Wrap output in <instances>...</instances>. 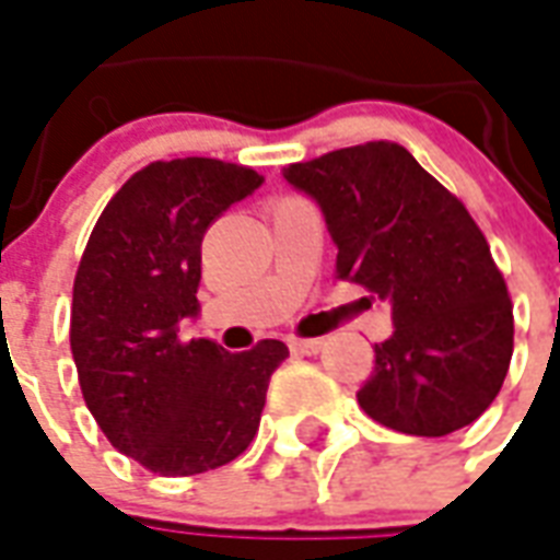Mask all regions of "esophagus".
<instances>
[{
    "mask_svg": "<svg viewBox=\"0 0 560 560\" xmlns=\"http://www.w3.org/2000/svg\"><path fill=\"white\" fill-rule=\"evenodd\" d=\"M288 347L293 355H317L323 350V341L320 338H291Z\"/></svg>",
    "mask_w": 560,
    "mask_h": 560,
    "instance_id": "34e87169",
    "label": "esophagus"
}]
</instances>
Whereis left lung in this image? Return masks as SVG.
Returning a JSON list of instances; mask_svg holds the SVG:
<instances>
[{
	"instance_id": "obj_1",
	"label": "left lung",
	"mask_w": 560,
	"mask_h": 560,
	"mask_svg": "<svg viewBox=\"0 0 560 560\" xmlns=\"http://www.w3.org/2000/svg\"><path fill=\"white\" fill-rule=\"evenodd\" d=\"M281 175L320 207L338 279L392 305L395 332L374 343L359 407L409 436L471 424L508 376L513 308L469 210L395 142L341 148Z\"/></svg>"
}]
</instances>
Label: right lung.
Returning <instances> with one entry per match:
<instances>
[{"instance_id":"1","label":"right lung","mask_w":560,"mask_h":560,"mask_svg":"<svg viewBox=\"0 0 560 560\" xmlns=\"http://www.w3.org/2000/svg\"><path fill=\"white\" fill-rule=\"evenodd\" d=\"M260 184L258 172L207 156L144 165L101 213L73 281L70 350L85 407L115 448L165 478L240 457L288 359L281 341L246 353L180 341V323L201 312L207 228Z\"/></svg>"}]
</instances>
